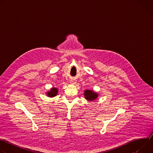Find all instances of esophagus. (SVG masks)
<instances>
[{
	"label": "esophagus",
	"mask_w": 153,
	"mask_h": 153,
	"mask_svg": "<svg viewBox=\"0 0 153 153\" xmlns=\"http://www.w3.org/2000/svg\"><path fill=\"white\" fill-rule=\"evenodd\" d=\"M70 82H71V83H76V80H70Z\"/></svg>",
	"instance_id": "34e87169"
}]
</instances>
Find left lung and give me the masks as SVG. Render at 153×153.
Segmentation results:
<instances>
[{"mask_svg":"<svg viewBox=\"0 0 153 153\" xmlns=\"http://www.w3.org/2000/svg\"><path fill=\"white\" fill-rule=\"evenodd\" d=\"M85 98L88 101H93L97 99L98 97V94L94 92L92 90H85L84 92Z\"/></svg>","mask_w":153,"mask_h":153,"instance_id":"left-lung-1","label":"left lung"}]
</instances>
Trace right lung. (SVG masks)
Masks as SVG:
<instances>
[{
  "label": "right lung",
  "instance_id": "obj_1",
  "mask_svg": "<svg viewBox=\"0 0 153 153\" xmlns=\"http://www.w3.org/2000/svg\"><path fill=\"white\" fill-rule=\"evenodd\" d=\"M57 93H58V90L57 88H53L50 90V91H48L47 93V95L50 97H54L56 96L57 94Z\"/></svg>",
  "mask_w": 153,
  "mask_h": 153
}]
</instances>
